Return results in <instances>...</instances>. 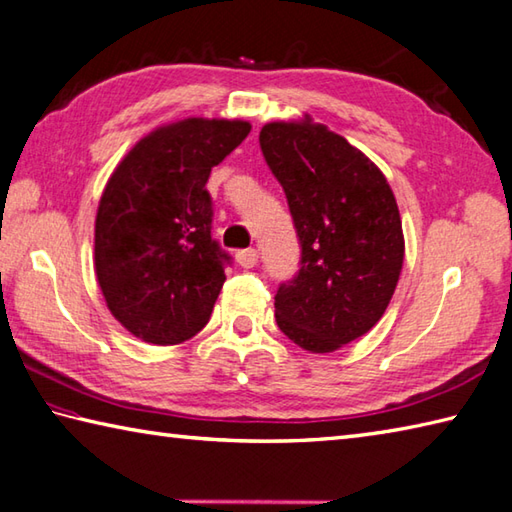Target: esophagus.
<instances>
[{
  "label": "esophagus",
  "mask_w": 512,
  "mask_h": 512,
  "mask_svg": "<svg viewBox=\"0 0 512 512\" xmlns=\"http://www.w3.org/2000/svg\"><path fill=\"white\" fill-rule=\"evenodd\" d=\"M235 257H237V264L242 268H253L259 259V253H257V248H244V250H239Z\"/></svg>",
  "instance_id": "1"
}]
</instances>
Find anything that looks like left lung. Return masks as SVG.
Segmentation results:
<instances>
[{"instance_id": "8db88e82", "label": "left lung", "mask_w": 512, "mask_h": 512, "mask_svg": "<svg viewBox=\"0 0 512 512\" xmlns=\"http://www.w3.org/2000/svg\"><path fill=\"white\" fill-rule=\"evenodd\" d=\"M259 146L286 193L302 248L275 295L282 333L310 353L366 335L395 293L404 233L393 190L370 159L319 124H266Z\"/></svg>"}]
</instances>
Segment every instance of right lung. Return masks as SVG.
Wrapping results in <instances>:
<instances>
[{"label":"right lung","instance_id":"obj_1","mask_svg":"<svg viewBox=\"0 0 512 512\" xmlns=\"http://www.w3.org/2000/svg\"><path fill=\"white\" fill-rule=\"evenodd\" d=\"M248 133V122L184 119L135 144L108 179L97 282L117 322L148 344H182L208 324L230 255L210 233L206 182Z\"/></svg>","mask_w":512,"mask_h":512}]
</instances>
